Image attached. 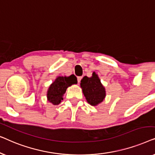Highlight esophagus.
<instances>
[{"instance_id": "obj_1", "label": "esophagus", "mask_w": 155, "mask_h": 155, "mask_svg": "<svg viewBox=\"0 0 155 155\" xmlns=\"http://www.w3.org/2000/svg\"><path fill=\"white\" fill-rule=\"evenodd\" d=\"M82 78V77H78V83H80V81H81Z\"/></svg>"}]
</instances>
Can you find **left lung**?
Returning a JSON list of instances; mask_svg holds the SVG:
<instances>
[{"label":"left lung","instance_id":"8db88e82","mask_svg":"<svg viewBox=\"0 0 155 155\" xmlns=\"http://www.w3.org/2000/svg\"><path fill=\"white\" fill-rule=\"evenodd\" d=\"M80 87L87 102L92 106L98 105L105 98L104 87L101 83V80L94 72L91 78L84 76L82 78Z\"/></svg>","mask_w":155,"mask_h":155}]
</instances>
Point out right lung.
Instances as JSON below:
<instances>
[{
    "mask_svg": "<svg viewBox=\"0 0 155 155\" xmlns=\"http://www.w3.org/2000/svg\"><path fill=\"white\" fill-rule=\"evenodd\" d=\"M77 78L71 75L68 77L58 76L51 84L47 92V99L54 105H58L63 100V96L68 87L77 84Z\"/></svg>",
    "mask_w": 155,
    "mask_h": 155,
    "instance_id": "obj_1",
    "label": "right lung"
}]
</instances>
